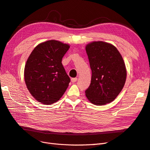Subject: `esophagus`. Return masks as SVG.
I'll list each match as a JSON object with an SVG mask.
<instances>
[{"mask_svg": "<svg viewBox=\"0 0 150 150\" xmlns=\"http://www.w3.org/2000/svg\"><path fill=\"white\" fill-rule=\"evenodd\" d=\"M77 79H77L76 78H72V79H71V82H72V83H75V82H76Z\"/></svg>", "mask_w": 150, "mask_h": 150, "instance_id": "obj_1", "label": "esophagus"}]
</instances>
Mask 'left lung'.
Returning a JSON list of instances; mask_svg holds the SVG:
<instances>
[{
  "label": "left lung",
  "instance_id": "left-lung-1",
  "mask_svg": "<svg viewBox=\"0 0 150 150\" xmlns=\"http://www.w3.org/2000/svg\"><path fill=\"white\" fill-rule=\"evenodd\" d=\"M86 51L92 71L86 96L94 105L110 103L118 96L126 82L127 72L123 59L115 46L103 41L88 44Z\"/></svg>",
  "mask_w": 150,
  "mask_h": 150
}]
</instances>
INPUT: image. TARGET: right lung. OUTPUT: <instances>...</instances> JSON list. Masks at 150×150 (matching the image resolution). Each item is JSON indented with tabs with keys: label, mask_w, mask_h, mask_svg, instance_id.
I'll list each match as a JSON object with an SVG mask.
<instances>
[{
	"label": "right lung",
	"mask_w": 150,
	"mask_h": 150,
	"mask_svg": "<svg viewBox=\"0 0 150 150\" xmlns=\"http://www.w3.org/2000/svg\"><path fill=\"white\" fill-rule=\"evenodd\" d=\"M70 46L56 40L39 44L29 56L24 68L25 83L35 100L50 105L59 100L70 78L62 59Z\"/></svg>",
	"instance_id": "obj_1"
}]
</instances>
